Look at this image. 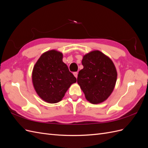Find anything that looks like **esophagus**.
Here are the masks:
<instances>
[{"label": "esophagus", "instance_id": "obj_1", "mask_svg": "<svg viewBox=\"0 0 148 148\" xmlns=\"http://www.w3.org/2000/svg\"><path fill=\"white\" fill-rule=\"evenodd\" d=\"M73 75H74L75 77L77 78V77H78V72H74Z\"/></svg>", "mask_w": 148, "mask_h": 148}]
</instances>
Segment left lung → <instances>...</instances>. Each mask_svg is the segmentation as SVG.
<instances>
[{
	"mask_svg": "<svg viewBox=\"0 0 148 148\" xmlns=\"http://www.w3.org/2000/svg\"><path fill=\"white\" fill-rule=\"evenodd\" d=\"M84 68L78 75L77 82L86 99L92 104L106 100L114 90L117 73L114 64L108 57L99 51L83 57Z\"/></svg>",
	"mask_w": 148,
	"mask_h": 148,
	"instance_id": "obj_1",
	"label": "left lung"
}]
</instances>
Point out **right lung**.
I'll list each match as a JSON object with an SVG mask.
<instances>
[{
    "mask_svg": "<svg viewBox=\"0 0 148 148\" xmlns=\"http://www.w3.org/2000/svg\"><path fill=\"white\" fill-rule=\"evenodd\" d=\"M62 58L61 52L47 51L40 57L33 70L35 90L41 99L49 103L61 101L70 85L77 82Z\"/></svg>",
    "mask_w": 148,
    "mask_h": 148,
    "instance_id": "1",
    "label": "right lung"
}]
</instances>
